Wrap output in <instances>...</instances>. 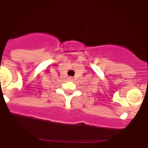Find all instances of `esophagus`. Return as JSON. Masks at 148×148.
Wrapping results in <instances>:
<instances>
[{
	"label": "esophagus",
	"mask_w": 148,
	"mask_h": 148,
	"mask_svg": "<svg viewBox=\"0 0 148 148\" xmlns=\"http://www.w3.org/2000/svg\"><path fill=\"white\" fill-rule=\"evenodd\" d=\"M68 78H69V80H73V77L72 76H70V77H68Z\"/></svg>",
	"instance_id": "1"
}]
</instances>
